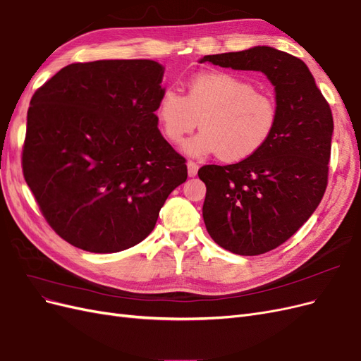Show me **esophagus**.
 Returning <instances> with one entry per match:
<instances>
[{"label": "esophagus", "instance_id": "1", "mask_svg": "<svg viewBox=\"0 0 361 361\" xmlns=\"http://www.w3.org/2000/svg\"><path fill=\"white\" fill-rule=\"evenodd\" d=\"M187 167H188V176H190V178H194L195 174H197L199 164L194 162V161H188V162H187Z\"/></svg>", "mask_w": 361, "mask_h": 361}]
</instances>
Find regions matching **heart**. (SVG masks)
Wrapping results in <instances>:
<instances>
[{
	"mask_svg": "<svg viewBox=\"0 0 361 361\" xmlns=\"http://www.w3.org/2000/svg\"><path fill=\"white\" fill-rule=\"evenodd\" d=\"M155 114L164 137L173 145H180L200 125L202 133L188 141L185 150L192 157L218 155L224 162L256 155L279 125L274 97L226 71L195 73L185 87V96L167 89Z\"/></svg>",
	"mask_w": 361,
	"mask_h": 361,
	"instance_id": "b5f03b06",
	"label": "heart"
}]
</instances>
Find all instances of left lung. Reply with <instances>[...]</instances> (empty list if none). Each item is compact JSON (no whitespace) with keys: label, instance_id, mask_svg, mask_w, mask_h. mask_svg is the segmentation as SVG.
I'll use <instances>...</instances> for the list:
<instances>
[{"label":"left lung","instance_id":"obj_1","mask_svg":"<svg viewBox=\"0 0 361 361\" xmlns=\"http://www.w3.org/2000/svg\"><path fill=\"white\" fill-rule=\"evenodd\" d=\"M221 68L260 71L276 87L279 125L256 155L228 166H203V220L224 250L264 255L309 220L329 183L331 108L305 63L269 47L204 56Z\"/></svg>","mask_w":361,"mask_h":361}]
</instances>
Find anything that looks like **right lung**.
<instances>
[{
  "label": "right lung",
  "mask_w": 361,
  "mask_h": 361,
  "mask_svg": "<svg viewBox=\"0 0 361 361\" xmlns=\"http://www.w3.org/2000/svg\"><path fill=\"white\" fill-rule=\"evenodd\" d=\"M162 73L152 60L72 63L32 94L24 178L47 223L73 247H134L187 180V159L158 129Z\"/></svg>",
  "instance_id": "1"
}]
</instances>
